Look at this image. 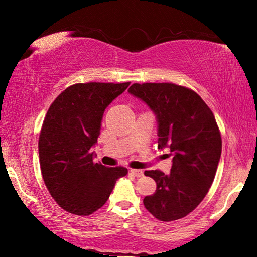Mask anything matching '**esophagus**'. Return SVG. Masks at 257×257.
Here are the masks:
<instances>
[{
  "instance_id": "esophagus-1",
  "label": "esophagus",
  "mask_w": 257,
  "mask_h": 257,
  "mask_svg": "<svg viewBox=\"0 0 257 257\" xmlns=\"http://www.w3.org/2000/svg\"><path fill=\"white\" fill-rule=\"evenodd\" d=\"M131 173L135 175V177H137V178L143 177V174H144L142 170H131Z\"/></svg>"
}]
</instances>
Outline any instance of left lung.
Here are the masks:
<instances>
[{"label":"left lung","instance_id":"left-lung-1","mask_svg":"<svg viewBox=\"0 0 257 257\" xmlns=\"http://www.w3.org/2000/svg\"><path fill=\"white\" fill-rule=\"evenodd\" d=\"M128 92L156 114L158 147L173 156L170 174L145 171L157 189L145 196L144 206L160 221L182 219L199 206L215 178L222 150L215 117L198 93L173 83H136Z\"/></svg>","mask_w":257,"mask_h":257}]
</instances>
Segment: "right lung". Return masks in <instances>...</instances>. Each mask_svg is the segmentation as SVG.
<instances>
[{"instance_id":"obj_1","label":"right lung","mask_w":257,"mask_h":257,"mask_svg":"<svg viewBox=\"0 0 257 257\" xmlns=\"http://www.w3.org/2000/svg\"><path fill=\"white\" fill-rule=\"evenodd\" d=\"M130 83H78L50 105L38 139L42 177L59 207L90 215L107 201L127 168L93 163L92 146L100 135L105 108Z\"/></svg>"}]
</instances>
